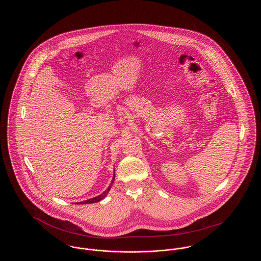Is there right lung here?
Returning <instances> with one entry per match:
<instances>
[{
  "label": "right lung",
  "instance_id": "right-lung-1",
  "mask_svg": "<svg viewBox=\"0 0 261 261\" xmlns=\"http://www.w3.org/2000/svg\"><path fill=\"white\" fill-rule=\"evenodd\" d=\"M113 181H114V175H113V178H112L111 185L109 186V188H108V189H107V190H106L103 193H101V194H100V195H98L97 197H94V198H92V199H88V200H86V201H83V202H79V203H77V204H91V203H96V202H99L100 200L105 199V198L107 197L108 193L110 192L111 188H112V184H113Z\"/></svg>",
  "mask_w": 261,
  "mask_h": 261
}]
</instances>
